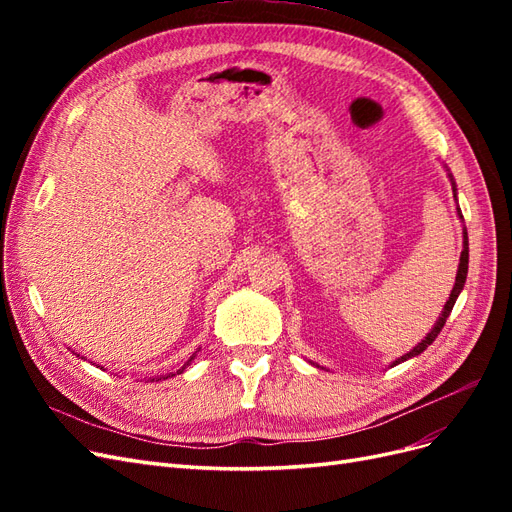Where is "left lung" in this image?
<instances>
[{
	"mask_svg": "<svg viewBox=\"0 0 512 512\" xmlns=\"http://www.w3.org/2000/svg\"><path fill=\"white\" fill-rule=\"evenodd\" d=\"M446 168V166H444ZM446 175H448V179H451V185H453V198L457 200V185H455V179H453V175H451V170L446 168ZM459 207V205H457ZM457 215L459 218L463 220V215H461V211L457 209ZM470 247H468V230H466V226H463V250H461V258H459V267H457V277H455V286H453V290H451V294H448V301L444 303V309H442V314H440V318L436 320V324H433L431 327V331L421 339V342H418L410 352H406L404 356H399L397 361H393L391 363V367H395V365H399V363H404V361H408V359H412V356H418L421 354L423 350H427V346H431L433 342H436V337L440 335V331H442V327L446 324V318H448V314L453 312V305H455V301H457V297L461 294V290H463V284H466V277H468V258H470ZM316 365V363H314ZM316 367H320V365H316Z\"/></svg>",
	"mask_w": 512,
	"mask_h": 512,
	"instance_id": "8db88e82",
	"label": "left lung"
}]
</instances>
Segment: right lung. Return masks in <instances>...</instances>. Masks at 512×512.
<instances>
[{
  "label": "right lung",
  "instance_id": "1",
  "mask_svg": "<svg viewBox=\"0 0 512 512\" xmlns=\"http://www.w3.org/2000/svg\"><path fill=\"white\" fill-rule=\"evenodd\" d=\"M194 356H196V352H194V354L190 356V359H188V361H185V363H183V367H181V369H177V374H183V371H185V369H188V365H190V363L194 361ZM173 376H175V374H166V376H160V378H149V380H151V382H158V380H162V378L166 380V378H173Z\"/></svg>",
  "mask_w": 512,
  "mask_h": 512
}]
</instances>
